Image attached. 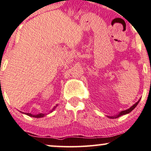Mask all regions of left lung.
Listing matches in <instances>:
<instances>
[{"mask_svg": "<svg viewBox=\"0 0 151 151\" xmlns=\"http://www.w3.org/2000/svg\"><path fill=\"white\" fill-rule=\"evenodd\" d=\"M140 100H141V98L139 99L138 102L135 103V104H134V105H132V106L130 108L128 109H127V110H125V111H122L120 112V113H119V114H118V115H116V116H111H111H108V117H109V118H118V117H119V116H122V115H125V114H129V113H130V112L132 111L133 109H134L135 107H136V106H137V104H138V103L139 102V101H140Z\"/></svg>", "mask_w": 151, "mask_h": 151, "instance_id": "left-lung-1", "label": "left lung"}]
</instances>
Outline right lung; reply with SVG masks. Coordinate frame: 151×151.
<instances>
[{"label":"right lung","mask_w":151,"mask_h":151,"mask_svg":"<svg viewBox=\"0 0 151 151\" xmlns=\"http://www.w3.org/2000/svg\"><path fill=\"white\" fill-rule=\"evenodd\" d=\"M56 106H57V105H56ZM56 106H54L53 109L51 111V112H52L55 109V108H56ZM23 113H24V112H23ZM25 114H26V115H28L29 116H31V117H35V118H42V117H43V116H45V115H47V114H37V115H33V114H31L30 113H25Z\"/></svg>","instance_id":"1"}]
</instances>
